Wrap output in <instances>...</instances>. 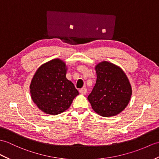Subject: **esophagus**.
Returning a JSON list of instances; mask_svg holds the SVG:
<instances>
[{"label": "esophagus", "mask_w": 159, "mask_h": 159, "mask_svg": "<svg viewBox=\"0 0 159 159\" xmlns=\"http://www.w3.org/2000/svg\"><path fill=\"white\" fill-rule=\"evenodd\" d=\"M87 89L86 88H84V87H83V88H82V89H80L79 90V92H80V94H82V95H85L86 93H87Z\"/></svg>", "instance_id": "obj_1"}]
</instances>
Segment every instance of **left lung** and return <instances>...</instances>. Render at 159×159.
I'll use <instances>...</instances> for the list:
<instances>
[{
  "mask_svg": "<svg viewBox=\"0 0 159 159\" xmlns=\"http://www.w3.org/2000/svg\"><path fill=\"white\" fill-rule=\"evenodd\" d=\"M96 83L87 98L92 108L99 115H117L126 108L132 95L127 75L119 66L108 61L95 66Z\"/></svg>",
  "mask_w": 159,
  "mask_h": 159,
  "instance_id": "obj_1",
  "label": "left lung"
}]
</instances>
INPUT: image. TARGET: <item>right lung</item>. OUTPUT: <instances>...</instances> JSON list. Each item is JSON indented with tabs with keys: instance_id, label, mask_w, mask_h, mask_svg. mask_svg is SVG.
Listing matches in <instances>:
<instances>
[{
	"instance_id": "right-lung-1",
	"label": "right lung",
	"mask_w": 159,
	"mask_h": 159,
	"mask_svg": "<svg viewBox=\"0 0 159 159\" xmlns=\"http://www.w3.org/2000/svg\"><path fill=\"white\" fill-rule=\"evenodd\" d=\"M66 67L60 59L41 65L32 79L31 98L38 108L48 114L56 115L68 109L79 91L66 79Z\"/></svg>"
}]
</instances>
